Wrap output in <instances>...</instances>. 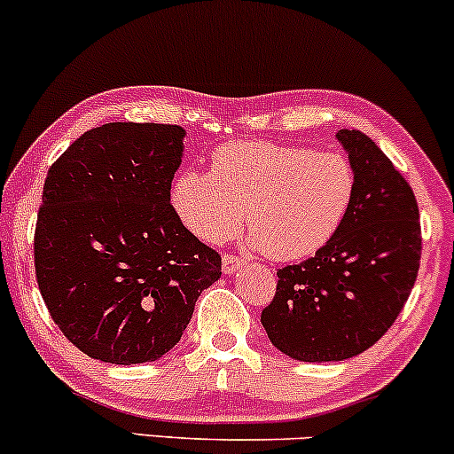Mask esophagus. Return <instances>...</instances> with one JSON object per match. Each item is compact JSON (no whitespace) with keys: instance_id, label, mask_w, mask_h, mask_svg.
<instances>
[{"instance_id":"obj_1","label":"esophagus","mask_w":454,"mask_h":454,"mask_svg":"<svg viewBox=\"0 0 454 454\" xmlns=\"http://www.w3.org/2000/svg\"><path fill=\"white\" fill-rule=\"evenodd\" d=\"M241 267H243V258H239V256H223V260H222V270L226 275L237 273Z\"/></svg>"}]
</instances>
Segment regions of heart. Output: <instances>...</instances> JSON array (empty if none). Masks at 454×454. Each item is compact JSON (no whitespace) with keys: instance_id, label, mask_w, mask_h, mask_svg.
Returning a JSON list of instances; mask_svg holds the SVG:
<instances>
[{"instance_id":"b5f03b06","label":"heart","mask_w":454,"mask_h":454,"mask_svg":"<svg viewBox=\"0 0 454 454\" xmlns=\"http://www.w3.org/2000/svg\"><path fill=\"white\" fill-rule=\"evenodd\" d=\"M356 196V173L337 151L239 140L211 155V175L185 170L170 202L184 226L222 243L241 226L267 256L288 262L316 254L340 231Z\"/></svg>"}]
</instances>
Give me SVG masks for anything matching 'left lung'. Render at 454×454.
<instances>
[{"label":"left lung","instance_id":"8db88e82","mask_svg":"<svg viewBox=\"0 0 454 454\" xmlns=\"http://www.w3.org/2000/svg\"><path fill=\"white\" fill-rule=\"evenodd\" d=\"M356 173L340 231L301 264L278 270L260 316L270 343L294 361H346L393 326L420 267L419 205L408 181L358 129L335 134Z\"/></svg>","mask_w":454,"mask_h":454}]
</instances>
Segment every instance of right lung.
Wrapping results in <instances>:
<instances>
[{"instance_id":"1","label":"right lung","mask_w":454,"mask_h":454,"mask_svg":"<svg viewBox=\"0 0 454 454\" xmlns=\"http://www.w3.org/2000/svg\"><path fill=\"white\" fill-rule=\"evenodd\" d=\"M185 129L93 128L49 168L34 237L35 278L59 331L113 364L158 361L179 343L222 258L170 205Z\"/></svg>"}]
</instances>
